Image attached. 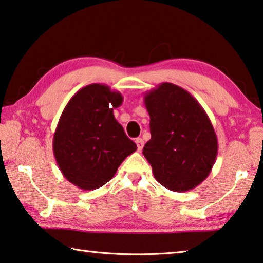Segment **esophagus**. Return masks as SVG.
Here are the masks:
<instances>
[{"instance_id": "esophagus-1", "label": "esophagus", "mask_w": 263, "mask_h": 263, "mask_svg": "<svg viewBox=\"0 0 263 263\" xmlns=\"http://www.w3.org/2000/svg\"><path fill=\"white\" fill-rule=\"evenodd\" d=\"M136 144H137V147H138L139 151L144 147V140L141 139V138H137L136 139Z\"/></svg>"}]
</instances>
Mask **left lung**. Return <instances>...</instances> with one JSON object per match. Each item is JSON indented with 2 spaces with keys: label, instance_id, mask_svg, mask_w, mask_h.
Returning a JSON list of instances; mask_svg holds the SVG:
<instances>
[{
  "label": "left lung",
  "instance_id": "left-lung-1",
  "mask_svg": "<svg viewBox=\"0 0 263 263\" xmlns=\"http://www.w3.org/2000/svg\"><path fill=\"white\" fill-rule=\"evenodd\" d=\"M151 139L143 154L154 178L173 192L191 191L210 176L218 156L213 125L189 91L161 83L144 96Z\"/></svg>",
  "mask_w": 263,
  "mask_h": 263
}]
</instances>
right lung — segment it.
I'll list each match as a JSON object with an SVG mask.
<instances>
[{"instance_id": "obj_1", "label": "right lung", "mask_w": 263, "mask_h": 263, "mask_svg": "<svg viewBox=\"0 0 263 263\" xmlns=\"http://www.w3.org/2000/svg\"><path fill=\"white\" fill-rule=\"evenodd\" d=\"M122 103L118 91L93 83L77 91L62 112L53 133V156L64 178L78 189L105 185L137 149L114 116Z\"/></svg>"}]
</instances>
